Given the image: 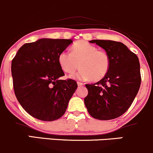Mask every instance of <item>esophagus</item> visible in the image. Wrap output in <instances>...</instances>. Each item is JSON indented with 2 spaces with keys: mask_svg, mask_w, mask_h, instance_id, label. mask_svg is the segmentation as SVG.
Returning a JSON list of instances; mask_svg holds the SVG:
<instances>
[{
  "mask_svg": "<svg viewBox=\"0 0 153 153\" xmlns=\"http://www.w3.org/2000/svg\"><path fill=\"white\" fill-rule=\"evenodd\" d=\"M78 83V86H83V85H84L83 83H80V82H78V83Z\"/></svg>",
  "mask_w": 153,
  "mask_h": 153,
  "instance_id": "esophagus-1",
  "label": "esophagus"
}]
</instances>
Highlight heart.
<instances>
[{"mask_svg": "<svg viewBox=\"0 0 153 153\" xmlns=\"http://www.w3.org/2000/svg\"><path fill=\"white\" fill-rule=\"evenodd\" d=\"M60 68L67 73H73L80 67L77 73L70 75L72 79L85 80L91 78L97 81L105 76L110 68L108 54L99 51L94 45L84 41L75 43L71 47V53L63 51L59 54Z\"/></svg>", "mask_w": 153, "mask_h": 153, "instance_id": "b5f03b06", "label": "heart"}]
</instances>
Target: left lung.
<instances>
[{
	"label": "left lung",
	"mask_w": 153,
	"mask_h": 153,
	"mask_svg": "<svg viewBox=\"0 0 153 153\" xmlns=\"http://www.w3.org/2000/svg\"><path fill=\"white\" fill-rule=\"evenodd\" d=\"M108 54L110 68L94 84H85L84 103L91 116L102 120L120 117L131 105L141 84L140 65L137 55L120 42L92 40Z\"/></svg>",
	"instance_id": "obj_1"
}]
</instances>
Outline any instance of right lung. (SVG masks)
I'll return each mask as SVG.
<instances>
[{
    "instance_id": "obj_1",
    "label": "right lung",
    "mask_w": 153,
    "mask_h": 153,
    "mask_svg": "<svg viewBox=\"0 0 153 153\" xmlns=\"http://www.w3.org/2000/svg\"><path fill=\"white\" fill-rule=\"evenodd\" d=\"M72 43L71 39L41 38L23 45L13 59L15 95L25 111L38 120L60 118L77 89L75 80L59 79L65 73L59 54Z\"/></svg>"
}]
</instances>
